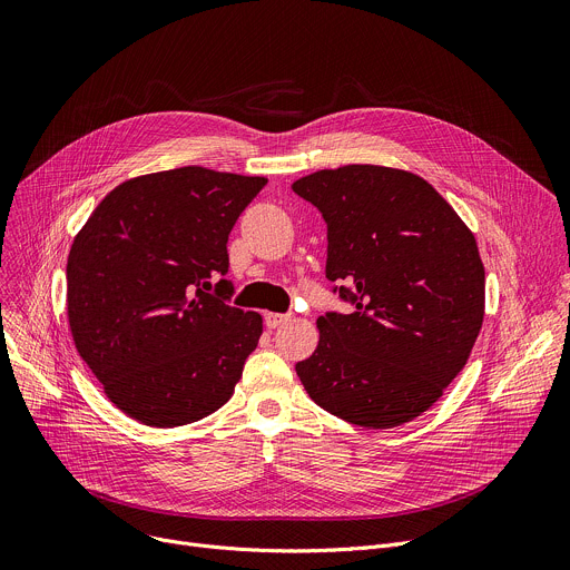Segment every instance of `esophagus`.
<instances>
[{"instance_id": "obj_1", "label": "esophagus", "mask_w": 570, "mask_h": 570, "mask_svg": "<svg viewBox=\"0 0 570 570\" xmlns=\"http://www.w3.org/2000/svg\"><path fill=\"white\" fill-rule=\"evenodd\" d=\"M288 320H291V315H286V313H266V327L268 330H277Z\"/></svg>"}]
</instances>
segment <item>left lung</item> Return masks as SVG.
Segmentation results:
<instances>
[{
  "mask_svg": "<svg viewBox=\"0 0 570 570\" xmlns=\"http://www.w3.org/2000/svg\"><path fill=\"white\" fill-rule=\"evenodd\" d=\"M327 220V277L356 311L317 317L295 365L308 396L363 426L413 422L466 365L484 317V266L455 209L422 176L347 165L295 180Z\"/></svg>",
  "mask_w": 570,
  "mask_h": 570,
  "instance_id": "8db88e82",
  "label": "left lung"
}]
</instances>
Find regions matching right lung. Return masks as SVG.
<instances>
[{
    "instance_id": "1",
    "label": "right lung",
    "mask_w": 570,
    "mask_h": 570,
    "mask_svg": "<svg viewBox=\"0 0 570 570\" xmlns=\"http://www.w3.org/2000/svg\"><path fill=\"white\" fill-rule=\"evenodd\" d=\"M268 180L180 167L117 185L73 236L67 320L128 417L174 429L229 401L264 320L229 306L227 236Z\"/></svg>"
}]
</instances>
